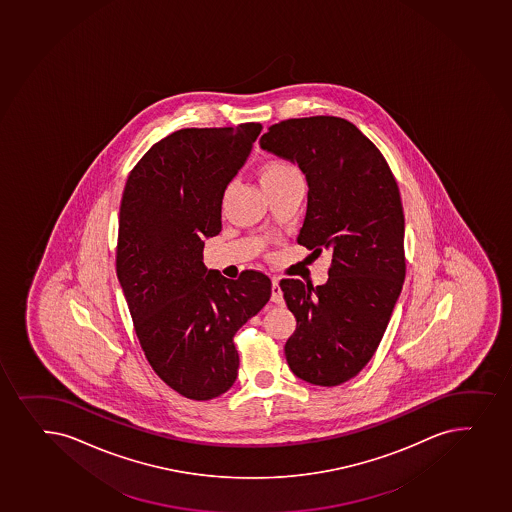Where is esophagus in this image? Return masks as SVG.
I'll return each instance as SVG.
<instances>
[{"instance_id":"esophagus-1","label":"esophagus","mask_w":512,"mask_h":512,"mask_svg":"<svg viewBox=\"0 0 512 512\" xmlns=\"http://www.w3.org/2000/svg\"><path fill=\"white\" fill-rule=\"evenodd\" d=\"M270 299H272V303H276V305H284L282 291L281 288H279V282H277L276 279L272 281V296H270Z\"/></svg>"}]
</instances>
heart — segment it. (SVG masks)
Returning a JSON list of instances; mask_svg holds the SVG:
<instances>
[{
	"instance_id": "1",
	"label": "heart",
	"mask_w": 512,
	"mask_h": 512,
	"mask_svg": "<svg viewBox=\"0 0 512 512\" xmlns=\"http://www.w3.org/2000/svg\"><path fill=\"white\" fill-rule=\"evenodd\" d=\"M260 184L264 187L265 194L286 189L296 182H303L298 168L293 167L289 161L272 158L262 163L259 170Z\"/></svg>"
}]
</instances>
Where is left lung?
Returning <instances> with one entry per match:
<instances>
[{
  "label": "left lung",
  "mask_w": 512,
  "mask_h": 512,
  "mask_svg": "<svg viewBox=\"0 0 512 512\" xmlns=\"http://www.w3.org/2000/svg\"><path fill=\"white\" fill-rule=\"evenodd\" d=\"M260 148L305 173L308 207L298 243L316 257L332 255L323 286L279 284L298 323L284 347L289 368L311 385H342L374 356L402 293L400 190L378 148L340 117L279 122Z\"/></svg>",
  "instance_id": "left-lung-1"
}]
</instances>
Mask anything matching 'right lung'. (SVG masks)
<instances>
[{"label": "right lung", "instance_id": "right-lung-1", "mask_svg": "<svg viewBox=\"0 0 512 512\" xmlns=\"http://www.w3.org/2000/svg\"><path fill=\"white\" fill-rule=\"evenodd\" d=\"M262 126L180 129L153 144L127 177L119 216L117 277L144 356L170 388L211 400L235 383L238 328L269 301L257 270L236 281L202 262L221 231L224 190Z\"/></svg>", "mask_w": 512, "mask_h": 512}]
</instances>
